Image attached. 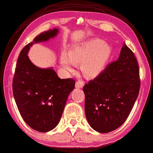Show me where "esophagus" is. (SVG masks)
I'll return each mask as SVG.
<instances>
[{
    "label": "esophagus",
    "mask_w": 153,
    "mask_h": 153,
    "mask_svg": "<svg viewBox=\"0 0 153 153\" xmlns=\"http://www.w3.org/2000/svg\"><path fill=\"white\" fill-rule=\"evenodd\" d=\"M84 86V84L82 81H77L76 84V88H82Z\"/></svg>",
    "instance_id": "obj_1"
}]
</instances>
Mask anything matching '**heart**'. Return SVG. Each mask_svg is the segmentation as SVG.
I'll return each mask as SVG.
<instances>
[{
  "instance_id": "obj_1",
  "label": "heart",
  "mask_w": 153,
  "mask_h": 153,
  "mask_svg": "<svg viewBox=\"0 0 153 153\" xmlns=\"http://www.w3.org/2000/svg\"><path fill=\"white\" fill-rule=\"evenodd\" d=\"M111 49L102 40L92 39L74 46L61 57V66L66 74L75 71L74 65H81V71L89 78H95L102 73L110 58Z\"/></svg>"
}]
</instances>
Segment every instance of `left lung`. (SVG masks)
Segmentation results:
<instances>
[{"label":"left lung","instance_id":"left-lung-1","mask_svg":"<svg viewBox=\"0 0 153 153\" xmlns=\"http://www.w3.org/2000/svg\"><path fill=\"white\" fill-rule=\"evenodd\" d=\"M138 62L125 43L117 61L83 88L85 114L89 125L99 133H108L122 125L139 94Z\"/></svg>","mask_w":153,"mask_h":153}]
</instances>
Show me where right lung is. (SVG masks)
<instances>
[{
	"mask_svg": "<svg viewBox=\"0 0 153 153\" xmlns=\"http://www.w3.org/2000/svg\"><path fill=\"white\" fill-rule=\"evenodd\" d=\"M59 32L54 28L41 33L22 49L13 80V93L21 115L30 128L40 132L58 125L76 82L59 78L53 67L36 66L27 54L33 44L48 41Z\"/></svg>",
	"mask_w": 153,
	"mask_h": 153,
	"instance_id": "obj_1",
	"label": "right lung"
}]
</instances>
